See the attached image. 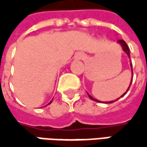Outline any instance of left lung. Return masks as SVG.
Listing matches in <instances>:
<instances>
[{"instance_id": "left-lung-1", "label": "left lung", "mask_w": 147, "mask_h": 147, "mask_svg": "<svg viewBox=\"0 0 147 147\" xmlns=\"http://www.w3.org/2000/svg\"><path fill=\"white\" fill-rule=\"evenodd\" d=\"M117 42H118L119 44H120V45H121V46H122V48H123V51H124V52H125V53H127V55L129 56V58H130V53H129V47H128V45H127V43H126V42H124L123 40H119V41H118ZM130 66H131V70H132V80H133L132 63L130 64ZM131 82H132V81H131ZM131 82H130V84H129V88L127 89V92L129 91V88H130V85H131ZM127 92H125V93H124V94H123V95H122L121 97H123V95H125ZM88 97H89V98H90V99H91L92 100H94V101H97V102H100V100H95V99H94L93 97H91V95H89V94H88ZM121 97H120V98H121ZM120 98H118V99H120ZM118 99H117V100H118ZM116 100H115V101H116ZM112 102H114V101H111V102H105V103H112ZM103 103H104V102H103Z\"/></svg>"}]
</instances>
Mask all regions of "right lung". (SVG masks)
<instances>
[{"instance_id": "1", "label": "right lung", "mask_w": 147, "mask_h": 147, "mask_svg": "<svg viewBox=\"0 0 147 147\" xmlns=\"http://www.w3.org/2000/svg\"><path fill=\"white\" fill-rule=\"evenodd\" d=\"M51 103H52V101H50V102L48 103V105H49V104H51Z\"/></svg>"}]
</instances>
